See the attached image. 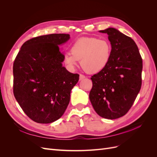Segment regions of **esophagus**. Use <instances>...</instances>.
Returning <instances> with one entry per match:
<instances>
[{
  "instance_id": "34e87169",
  "label": "esophagus",
  "mask_w": 157,
  "mask_h": 157,
  "mask_svg": "<svg viewBox=\"0 0 157 157\" xmlns=\"http://www.w3.org/2000/svg\"><path fill=\"white\" fill-rule=\"evenodd\" d=\"M85 78V76L84 75H80V76H79V80H83V79H84Z\"/></svg>"
}]
</instances>
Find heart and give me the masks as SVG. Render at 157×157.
I'll use <instances>...</instances> for the list:
<instances>
[{
    "label": "heart",
    "instance_id": "1",
    "mask_svg": "<svg viewBox=\"0 0 157 157\" xmlns=\"http://www.w3.org/2000/svg\"><path fill=\"white\" fill-rule=\"evenodd\" d=\"M112 46L106 39L97 37H82L76 40L71 47V53L64 56L63 62L70 69L80 64L88 73H98L105 69L111 59Z\"/></svg>",
    "mask_w": 157,
    "mask_h": 157
}]
</instances>
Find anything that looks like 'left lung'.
Instances as JSON below:
<instances>
[{
    "instance_id": "obj_1",
    "label": "left lung",
    "mask_w": 157,
    "mask_h": 157,
    "mask_svg": "<svg viewBox=\"0 0 157 157\" xmlns=\"http://www.w3.org/2000/svg\"><path fill=\"white\" fill-rule=\"evenodd\" d=\"M99 32L108 35L111 57L107 67L92 77L89 98L99 116L116 119L126 115L140 92L143 61L130 37L111 27Z\"/></svg>"
}]
</instances>
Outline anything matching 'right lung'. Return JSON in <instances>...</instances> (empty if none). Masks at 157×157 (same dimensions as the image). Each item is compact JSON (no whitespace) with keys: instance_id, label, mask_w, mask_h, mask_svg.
<instances>
[{"instance_id":"right-lung-1","label":"right lung","mask_w":157,"mask_h":157,"mask_svg":"<svg viewBox=\"0 0 157 157\" xmlns=\"http://www.w3.org/2000/svg\"><path fill=\"white\" fill-rule=\"evenodd\" d=\"M69 34H50L33 38L21 46L13 65L14 97L28 117L48 124L62 116L71 90L79 75L62 66L64 55L59 45Z\"/></svg>"}]
</instances>
